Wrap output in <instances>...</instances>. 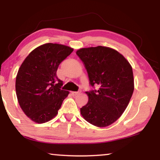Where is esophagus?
I'll return each mask as SVG.
<instances>
[{"mask_svg":"<svg viewBox=\"0 0 160 160\" xmlns=\"http://www.w3.org/2000/svg\"><path fill=\"white\" fill-rule=\"evenodd\" d=\"M79 94V92H71V95L75 96V95H77Z\"/></svg>","mask_w":160,"mask_h":160,"instance_id":"esophagus-1","label":"esophagus"}]
</instances>
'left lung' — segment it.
<instances>
[{
	"mask_svg": "<svg viewBox=\"0 0 160 160\" xmlns=\"http://www.w3.org/2000/svg\"><path fill=\"white\" fill-rule=\"evenodd\" d=\"M76 54L84 62L92 86L98 90L86 92L88 102L80 108L83 118L105 128L115 122L128 107L134 90L132 68L128 60L112 48H82Z\"/></svg>",
	"mask_w": 160,
	"mask_h": 160,
	"instance_id": "8db88e82",
	"label": "left lung"
}]
</instances>
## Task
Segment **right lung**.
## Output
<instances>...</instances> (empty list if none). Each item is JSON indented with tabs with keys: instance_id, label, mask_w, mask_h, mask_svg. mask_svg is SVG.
Instances as JSON below:
<instances>
[{
	"instance_id": "right-lung-1",
	"label": "right lung",
	"mask_w": 160,
	"mask_h": 160,
	"mask_svg": "<svg viewBox=\"0 0 160 160\" xmlns=\"http://www.w3.org/2000/svg\"><path fill=\"white\" fill-rule=\"evenodd\" d=\"M73 49L47 43L32 50L19 67L16 77V94L20 108L35 123L49 122L58 113L69 92L60 89L57 76L59 65Z\"/></svg>"
}]
</instances>
